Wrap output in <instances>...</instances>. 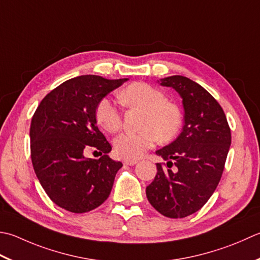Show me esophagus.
<instances>
[{"label":"esophagus","mask_w":260,"mask_h":260,"mask_svg":"<svg viewBox=\"0 0 260 260\" xmlns=\"http://www.w3.org/2000/svg\"><path fill=\"white\" fill-rule=\"evenodd\" d=\"M137 164V160H124V165L127 166H134Z\"/></svg>","instance_id":"34e87169"}]
</instances>
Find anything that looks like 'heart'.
Masks as SVG:
<instances>
[{"instance_id":"1","label":"heart","mask_w":260,"mask_h":260,"mask_svg":"<svg viewBox=\"0 0 260 260\" xmlns=\"http://www.w3.org/2000/svg\"><path fill=\"white\" fill-rule=\"evenodd\" d=\"M118 99L128 108L144 111L137 133H125L114 141L116 154L123 159H137L153 147L157 141L166 143L179 133L182 115L177 105L167 101L166 95L153 86L135 82L119 92ZM98 124L109 133H117L123 126L121 111L109 98H101L95 107Z\"/></svg>"}]
</instances>
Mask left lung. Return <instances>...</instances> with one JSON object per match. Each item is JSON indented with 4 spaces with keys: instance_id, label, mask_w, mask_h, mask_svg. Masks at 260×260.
<instances>
[{
    "instance_id": "obj_1",
    "label": "left lung",
    "mask_w": 260,
    "mask_h": 260,
    "mask_svg": "<svg viewBox=\"0 0 260 260\" xmlns=\"http://www.w3.org/2000/svg\"><path fill=\"white\" fill-rule=\"evenodd\" d=\"M182 99L185 125L177 139L156 155V176L146 187L150 204L162 215L186 217L205 205L216 189L231 145V131L224 111L211 93L181 75L161 79Z\"/></svg>"
}]
</instances>
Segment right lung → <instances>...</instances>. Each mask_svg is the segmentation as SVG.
Returning <instances> with one entry per match:
<instances>
[{"mask_svg": "<svg viewBox=\"0 0 260 260\" xmlns=\"http://www.w3.org/2000/svg\"><path fill=\"white\" fill-rule=\"evenodd\" d=\"M127 80L76 76L50 91L35 111L30 126L34 170L46 194L66 211H92L110 194L123 165L107 155L111 145L96 126L95 107ZM90 148L103 156L85 158Z\"/></svg>", "mask_w": 260, "mask_h": 260, "instance_id": "obj_1", "label": "right lung"}]
</instances>
